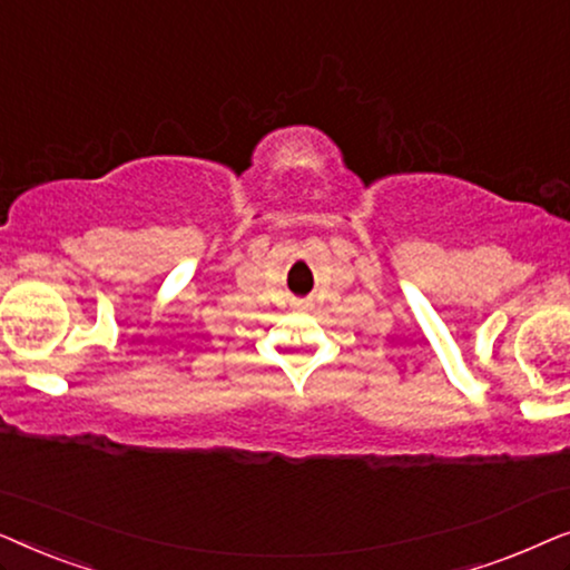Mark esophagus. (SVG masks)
Here are the masks:
<instances>
[{"label": "esophagus", "instance_id": "esophagus-1", "mask_svg": "<svg viewBox=\"0 0 570 570\" xmlns=\"http://www.w3.org/2000/svg\"><path fill=\"white\" fill-rule=\"evenodd\" d=\"M298 306H303V308H306V306H308V303H306V301H301V303H298Z\"/></svg>", "mask_w": 570, "mask_h": 570}]
</instances>
